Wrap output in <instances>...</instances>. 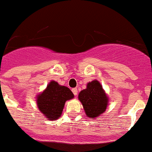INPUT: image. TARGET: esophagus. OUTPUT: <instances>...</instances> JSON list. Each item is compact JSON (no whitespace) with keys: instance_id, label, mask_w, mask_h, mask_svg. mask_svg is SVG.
Listing matches in <instances>:
<instances>
[{"instance_id":"34e87169","label":"esophagus","mask_w":152,"mask_h":152,"mask_svg":"<svg viewBox=\"0 0 152 152\" xmlns=\"http://www.w3.org/2000/svg\"><path fill=\"white\" fill-rule=\"evenodd\" d=\"M72 92H73V94H75V96H77V89H76V88H73V89H72Z\"/></svg>"}]
</instances>
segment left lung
Returning a JSON list of instances; mask_svg holds the SVG:
<instances>
[{
	"mask_svg": "<svg viewBox=\"0 0 152 152\" xmlns=\"http://www.w3.org/2000/svg\"><path fill=\"white\" fill-rule=\"evenodd\" d=\"M78 99L82 103L86 115L92 119L105 112L109 101L105 91L97 80L88 83L87 88L79 93Z\"/></svg>",
	"mask_w": 152,
	"mask_h": 152,
	"instance_id": "8db88e82",
	"label": "left lung"
}]
</instances>
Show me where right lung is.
<instances>
[{"label": "right lung", "mask_w": 152, "mask_h": 152, "mask_svg": "<svg viewBox=\"0 0 152 152\" xmlns=\"http://www.w3.org/2000/svg\"><path fill=\"white\" fill-rule=\"evenodd\" d=\"M74 98L73 93L65 86L52 80L44 91L37 96L39 110L49 120H56L62 113L64 103Z\"/></svg>", "instance_id": "obj_1"}]
</instances>
